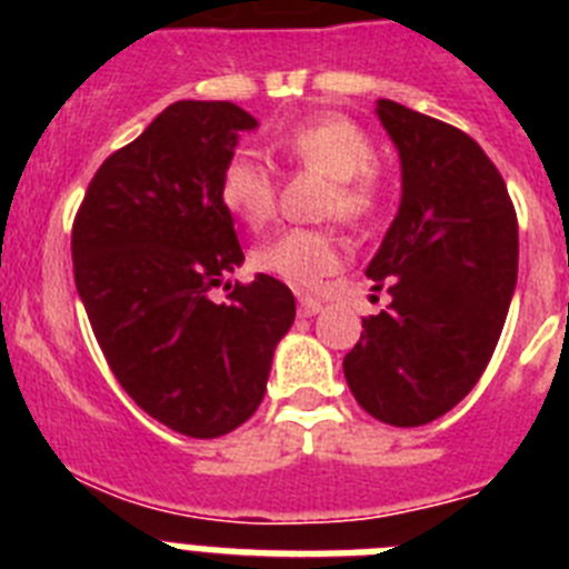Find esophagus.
I'll return each mask as SVG.
<instances>
[{
	"label": "esophagus",
	"instance_id": "34e87169",
	"mask_svg": "<svg viewBox=\"0 0 569 569\" xmlns=\"http://www.w3.org/2000/svg\"><path fill=\"white\" fill-rule=\"evenodd\" d=\"M321 310V301L316 299H299V316H305V319H310V316H316Z\"/></svg>",
	"mask_w": 569,
	"mask_h": 569
}]
</instances>
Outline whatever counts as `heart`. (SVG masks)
Listing matches in <instances>:
<instances>
[{"label":"heart","instance_id":"1","mask_svg":"<svg viewBox=\"0 0 569 569\" xmlns=\"http://www.w3.org/2000/svg\"><path fill=\"white\" fill-rule=\"evenodd\" d=\"M279 153L299 168L333 179L328 213L361 224L379 208L376 148L370 136L345 116L325 113L296 124L276 142ZM219 199L248 228H261L276 210L273 170L259 156L241 150L224 164ZM253 264L296 290H316L341 264V241L330 230L290 228L253 250Z\"/></svg>","mask_w":569,"mask_h":569}]
</instances>
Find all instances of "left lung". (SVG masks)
I'll return each mask as SVG.
<instances>
[{"instance_id":"left-lung-1","label":"left lung","mask_w":569,"mask_h":569,"mask_svg":"<svg viewBox=\"0 0 569 569\" xmlns=\"http://www.w3.org/2000/svg\"><path fill=\"white\" fill-rule=\"evenodd\" d=\"M401 162V202L367 279L390 308L361 319L345 356L350 393L373 419L419 427L453 410L499 345L519 276V222L485 150L453 124L376 102Z\"/></svg>"}]
</instances>
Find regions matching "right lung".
Listing matches in <instances>:
<instances>
[{"mask_svg": "<svg viewBox=\"0 0 569 569\" xmlns=\"http://www.w3.org/2000/svg\"><path fill=\"white\" fill-rule=\"evenodd\" d=\"M256 128L233 102H173L104 159L73 222L77 290L110 370L144 413L190 439L256 413L296 319L273 276L224 279L244 253L219 179ZM222 283L231 301L216 306L209 290Z\"/></svg>", "mask_w": 569, "mask_h": 569, "instance_id": "add662e5", "label": "right lung"}]
</instances>
